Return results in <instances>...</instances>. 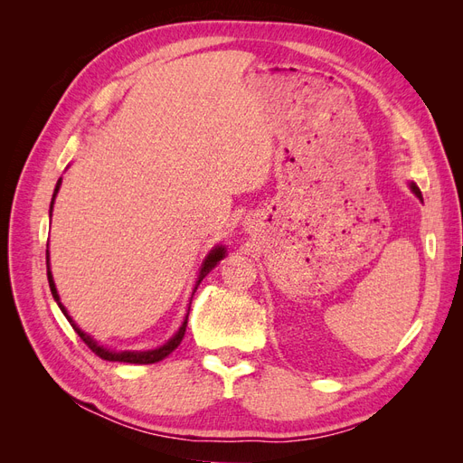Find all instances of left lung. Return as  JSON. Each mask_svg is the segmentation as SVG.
Instances as JSON below:
<instances>
[{"mask_svg": "<svg viewBox=\"0 0 463 463\" xmlns=\"http://www.w3.org/2000/svg\"><path fill=\"white\" fill-rule=\"evenodd\" d=\"M410 189L413 191V194H415V197H417L419 201H423V197H421V191H419V187L413 184V181H410Z\"/></svg>", "mask_w": 463, "mask_h": 463, "instance_id": "obj_1", "label": "left lung"}]
</instances>
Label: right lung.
<instances>
[{"label":"right lung","mask_w":463,"mask_h":463,"mask_svg":"<svg viewBox=\"0 0 463 463\" xmlns=\"http://www.w3.org/2000/svg\"><path fill=\"white\" fill-rule=\"evenodd\" d=\"M60 187H61V177L58 179V184H55V189H53V194H52V203H50V218H52V213H53V203H55V197H58ZM226 255H228V253H226V247H223V245H216V247L210 249V253L204 257V260H203V264H201V269H199V276H197V282H194L193 293L197 291L199 284L203 282V278H204L210 270H213L214 266H216L223 257H226ZM46 269H48V284H50V289H52V296H53L55 303L60 305L61 313H63V315H65V318L69 320V325L73 326V330L80 335V340L85 342V344L92 349V352H94L98 357H102V359H106V361L135 363V365H150V363H158V361L165 359V357L170 355V354L174 352V349L181 344V340H184L185 328H187V318H189V313L185 315L184 322H181V326L177 328V332L172 335V338L167 340L165 344H162V345H158V347H154V349H143V352H137V349H123V352H118V349H109V347L102 345L100 342H96L90 334H87L85 330H80V328H79V325H77V322L71 318V315L67 313L65 305L60 301V293H58V288H55L53 276H52V270H50V250H48V249H46ZM193 293H191V299H193ZM189 309H191V303H189Z\"/></svg>","instance_id":"1"}]
</instances>
